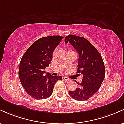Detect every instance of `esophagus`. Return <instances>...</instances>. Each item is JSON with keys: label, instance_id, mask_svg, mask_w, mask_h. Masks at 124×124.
Here are the masks:
<instances>
[{"label": "esophagus", "instance_id": "obj_1", "mask_svg": "<svg viewBox=\"0 0 124 124\" xmlns=\"http://www.w3.org/2000/svg\"><path fill=\"white\" fill-rule=\"evenodd\" d=\"M62 79H63L64 80L66 81V82H68V81H69V80H70V79H69V78H67V77H66V76H63V78H62Z\"/></svg>", "mask_w": 124, "mask_h": 124}]
</instances>
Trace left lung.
I'll use <instances>...</instances> for the list:
<instances>
[{"label": "left lung", "instance_id": "1", "mask_svg": "<svg viewBox=\"0 0 124 124\" xmlns=\"http://www.w3.org/2000/svg\"><path fill=\"white\" fill-rule=\"evenodd\" d=\"M79 54L77 73L83 75L82 82L74 91H69L71 97L78 101H85L99 90L105 78V66L100 54L89 41L82 37L69 35L65 38Z\"/></svg>", "mask_w": 124, "mask_h": 124}]
</instances>
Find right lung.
<instances>
[{
  "mask_svg": "<svg viewBox=\"0 0 124 124\" xmlns=\"http://www.w3.org/2000/svg\"><path fill=\"white\" fill-rule=\"evenodd\" d=\"M63 37L49 36L39 38L28 48L21 58L18 76L25 92L35 99H47L52 94L55 84L62 80L61 76L49 73L44 76L52 54Z\"/></svg>",
  "mask_w": 124,
  "mask_h": 124,
  "instance_id": "1",
  "label": "right lung"
}]
</instances>
